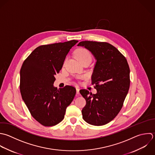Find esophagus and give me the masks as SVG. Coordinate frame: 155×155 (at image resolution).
Listing matches in <instances>:
<instances>
[{
  "mask_svg": "<svg viewBox=\"0 0 155 155\" xmlns=\"http://www.w3.org/2000/svg\"><path fill=\"white\" fill-rule=\"evenodd\" d=\"M76 91H77V94H80V89H79L78 87H76Z\"/></svg>",
  "mask_w": 155,
  "mask_h": 155,
  "instance_id": "34e87169",
  "label": "esophagus"
}]
</instances>
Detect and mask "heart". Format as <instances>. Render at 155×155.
I'll list each match as a JSON object with an SVG mask.
<instances>
[{"label": "heart", "instance_id": "1", "mask_svg": "<svg viewBox=\"0 0 155 155\" xmlns=\"http://www.w3.org/2000/svg\"><path fill=\"white\" fill-rule=\"evenodd\" d=\"M75 55L79 61L86 58H92V56L90 52L85 49H80L78 50L76 52Z\"/></svg>", "mask_w": 155, "mask_h": 155}]
</instances>
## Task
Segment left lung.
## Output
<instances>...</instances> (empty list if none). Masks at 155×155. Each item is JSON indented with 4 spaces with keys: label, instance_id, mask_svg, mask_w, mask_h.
Here are the masks:
<instances>
[{
    "label": "left lung",
    "instance_id": "obj_1",
    "mask_svg": "<svg viewBox=\"0 0 155 155\" xmlns=\"http://www.w3.org/2000/svg\"><path fill=\"white\" fill-rule=\"evenodd\" d=\"M83 46L97 61L92 75L97 94L86 89L80 92L85 98L81 110L83 120L91 125L103 126L113 120L121 110L130 87V69L125 57L107 42L83 41Z\"/></svg>",
    "mask_w": 155,
    "mask_h": 155
}]
</instances>
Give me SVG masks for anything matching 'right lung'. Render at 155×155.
Here are the masks:
<instances>
[{
    "instance_id": "right-lung-1",
    "label": "right lung",
    "mask_w": 155,
    "mask_h": 155,
    "mask_svg": "<svg viewBox=\"0 0 155 155\" xmlns=\"http://www.w3.org/2000/svg\"><path fill=\"white\" fill-rule=\"evenodd\" d=\"M78 41L72 40L40 46L23 63L20 71L21 97L32 117L44 126L60 123L74 98V87L67 85L57 89L53 84L66 56Z\"/></svg>"
}]
</instances>
